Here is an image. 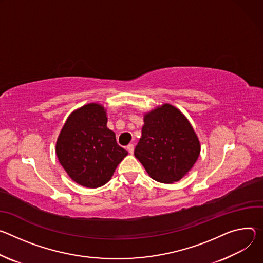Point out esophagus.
Masks as SVG:
<instances>
[{
	"label": "esophagus",
	"instance_id": "34e87169",
	"mask_svg": "<svg viewBox=\"0 0 263 263\" xmlns=\"http://www.w3.org/2000/svg\"><path fill=\"white\" fill-rule=\"evenodd\" d=\"M126 149L128 151V153H129V154H134V149H135L134 145H133V144H128L127 146H126Z\"/></svg>",
	"mask_w": 263,
	"mask_h": 263
}]
</instances>
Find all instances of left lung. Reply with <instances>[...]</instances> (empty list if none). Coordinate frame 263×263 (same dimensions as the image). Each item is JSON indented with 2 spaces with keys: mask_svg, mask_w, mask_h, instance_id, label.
Wrapping results in <instances>:
<instances>
[{
  "mask_svg": "<svg viewBox=\"0 0 263 263\" xmlns=\"http://www.w3.org/2000/svg\"><path fill=\"white\" fill-rule=\"evenodd\" d=\"M199 152V141L178 108L163 104L145 115L142 137L134 154L155 181H180L193 167Z\"/></svg>",
  "mask_w": 263,
  "mask_h": 263,
  "instance_id": "8db88e82",
  "label": "left lung"
}]
</instances>
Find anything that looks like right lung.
<instances>
[{"label":"right lung","mask_w":263,"mask_h":263,"mask_svg":"<svg viewBox=\"0 0 263 263\" xmlns=\"http://www.w3.org/2000/svg\"><path fill=\"white\" fill-rule=\"evenodd\" d=\"M103 106L86 104L73 111L56 142L60 163L77 184L97 188L106 184L127 152L106 126Z\"/></svg>","instance_id":"1"}]
</instances>
